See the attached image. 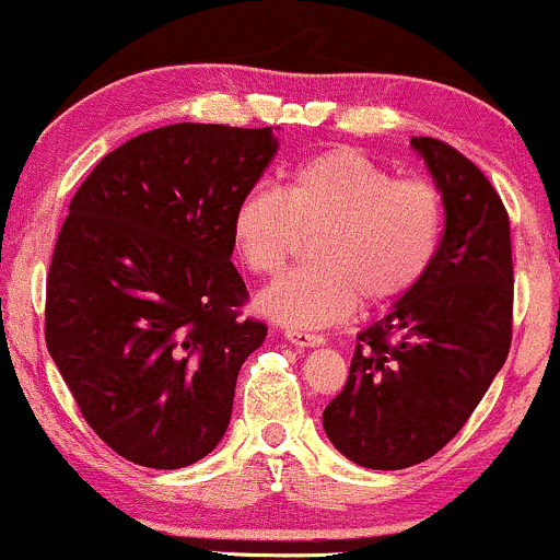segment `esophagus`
Instances as JSON below:
<instances>
[{"label":"esophagus","mask_w":560,"mask_h":560,"mask_svg":"<svg viewBox=\"0 0 560 560\" xmlns=\"http://www.w3.org/2000/svg\"><path fill=\"white\" fill-rule=\"evenodd\" d=\"M285 339L288 342L299 345V348H315V345L326 342L320 334H310V331H302V328H293V326L285 328Z\"/></svg>","instance_id":"esophagus-1"}]
</instances>
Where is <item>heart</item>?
Here are the masks:
<instances>
[{
    "instance_id": "1",
    "label": "heart",
    "mask_w": 560,
    "mask_h": 560,
    "mask_svg": "<svg viewBox=\"0 0 560 560\" xmlns=\"http://www.w3.org/2000/svg\"><path fill=\"white\" fill-rule=\"evenodd\" d=\"M445 207L429 180L394 177L353 148H331L288 172L285 186L256 183L240 196L232 240L242 264L275 278L296 256L302 234L313 264L275 282L264 313L296 328L334 326L369 304L412 291L440 250Z\"/></svg>"
}]
</instances>
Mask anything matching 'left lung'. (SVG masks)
<instances>
[{
    "label": "left lung",
    "mask_w": 560,
    "mask_h": 560,
    "mask_svg": "<svg viewBox=\"0 0 560 560\" xmlns=\"http://www.w3.org/2000/svg\"><path fill=\"white\" fill-rule=\"evenodd\" d=\"M445 205L425 278L359 334L323 429L366 469H407L464 429L512 345L510 215L486 175L434 137H412Z\"/></svg>",
    "instance_id": "1"
}]
</instances>
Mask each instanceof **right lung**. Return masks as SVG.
Listing matches in <instances>:
<instances>
[{
  "instance_id": "right-lung-1",
  "label": "right lung",
  "mask_w": 560,
  "mask_h": 560,
  "mask_svg": "<svg viewBox=\"0 0 560 560\" xmlns=\"http://www.w3.org/2000/svg\"><path fill=\"white\" fill-rule=\"evenodd\" d=\"M275 153L269 126H161L69 201L45 342L85 423L131 464L183 469L226 434L240 366L267 337L242 315L232 215Z\"/></svg>"
}]
</instances>
